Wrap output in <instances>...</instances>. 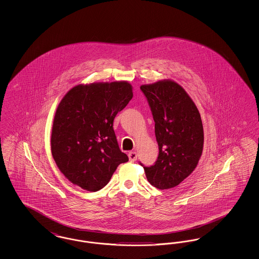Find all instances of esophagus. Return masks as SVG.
I'll list each match as a JSON object with an SVG mask.
<instances>
[{
    "instance_id": "1",
    "label": "esophagus",
    "mask_w": 259,
    "mask_h": 259,
    "mask_svg": "<svg viewBox=\"0 0 259 259\" xmlns=\"http://www.w3.org/2000/svg\"><path fill=\"white\" fill-rule=\"evenodd\" d=\"M128 157H129V160L131 161V162H135L137 160V158H138V154H137V152H135V151H130L128 153Z\"/></svg>"
}]
</instances>
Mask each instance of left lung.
Segmentation results:
<instances>
[{"instance_id":"obj_1","label":"left lung","mask_w":259,"mask_h":259,"mask_svg":"<svg viewBox=\"0 0 259 259\" xmlns=\"http://www.w3.org/2000/svg\"><path fill=\"white\" fill-rule=\"evenodd\" d=\"M155 122L159 154L151 166H144L149 184L159 189L180 185L197 166L204 144L201 116L185 89L164 80L142 85Z\"/></svg>"}]
</instances>
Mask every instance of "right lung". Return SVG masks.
<instances>
[{
	"label": "right lung",
	"instance_id": "add662e5",
	"mask_svg": "<svg viewBox=\"0 0 259 259\" xmlns=\"http://www.w3.org/2000/svg\"><path fill=\"white\" fill-rule=\"evenodd\" d=\"M133 97L126 81L72 88L54 116L51 152L58 168L74 185L98 191L128 156L120 150L113 119Z\"/></svg>",
	"mask_w": 259,
	"mask_h": 259
}]
</instances>
